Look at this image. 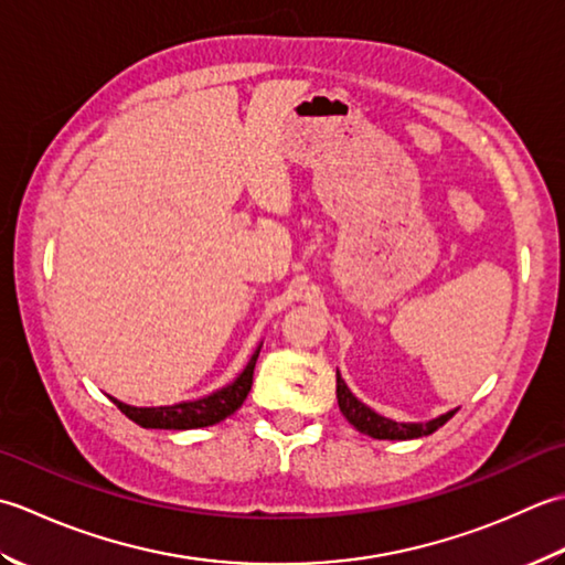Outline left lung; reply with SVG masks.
Instances as JSON below:
<instances>
[{
  "label": "left lung",
  "mask_w": 565,
  "mask_h": 565,
  "mask_svg": "<svg viewBox=\"0 0 565 565\" xmlns=\"http://www.w3.org/2000/svg\"><path fill=\"white\" fill-rule=\"evenodd\" d=\"M337 399H339L341 414L349 419V424H353L355 429L361 434L373 436V439H387V441H407V439H419V436H429L439 427H444V424L458 412V407L448 409L446 414H439V417H434L429 422L387 419L383 414H377L375 409L363 405V402L351 393L347 380L341 377L339 371H337Z\"/></svg>",
  "instance_id": "left-lung-1"
}]
</instances>
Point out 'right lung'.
Listing matches in <instances>:
<instances>
[{"label": "right lung", "mask_w": 565, "mask_h": 565, "mask_svg": "<svg viewBox=\"0 0 565 565\" xmlns=\"http://www.w3.org/2000/svg\"><path fill=\"white\" fill-rule=\"evenodd\" d=\"M260 347L263 341L258 343L256 351L250 353L246 367L232 380V383L214 390V393L204 397L182 399V402H175V405H166V407H134V405H126V402H119L117 397H111V402L126 414V417L143 429L180 431V429L212 427V424H218L222 419L232 417V414L244 405V399L253 385V367H256Z\"/></svg>", "instance_id": "right-lung-1"}]
</instances>
